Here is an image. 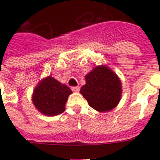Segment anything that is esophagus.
<instances>
[{
	"instance_id": "obj_1",
	"label": "esophagus",
	"mask_w": 160,
	"mask_h": 160,
	"mask_svg": "<svg viewBox=\"0 0 160 160\" xmlns=\"http://www.w3.org/2000/svg\"><path fill=\"white\" fill-rule=\"evenodd\" d=\"M80 86H74V87L71 88V90H72V91H74V92H79L80 91Z\"/></svg>"
}]
</instances>
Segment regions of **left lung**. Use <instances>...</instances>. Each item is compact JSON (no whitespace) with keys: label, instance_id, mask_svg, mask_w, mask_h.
Segmentation results:
<instances>
[{"label":"left lung","instance_id":"1","mask_svg":"<svg viewBox=\"0 0 160 160\" xmlns=\"http://www.w3.org/2000/svg\"><path fill=\"white\" fill-rule=\"evenodd\" d=\"M80 93L98 112H107L118 105L122 95L120 79L107 65H98L85 75Z\"/></svg>","mask_w":160,"mask_h":160}]
</instances>
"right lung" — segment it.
I'll list each match as a JSON object with an SVG mask.
<instances>
[{"label":"right lung","mask_w":160,"mask_h":160,"mask_svg":"<svg viewBox=\"0 0 160 160\" xmlns=\"http://www.w3.org/2000/svg\"><path fill=\"white\" fill-rule=\"evenodd\" d=\"M70 94H72V90L67 85L49 75L37 84L31 100L41 114L55 116L65 110V103Z\"/></svg>","instance_id":"1"}]
</instances>
